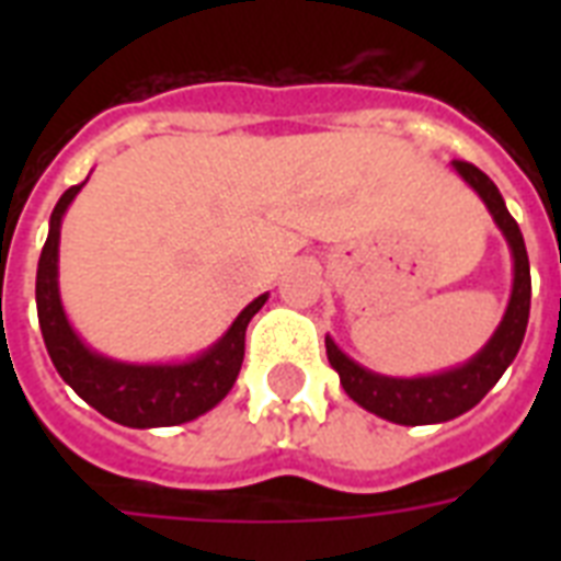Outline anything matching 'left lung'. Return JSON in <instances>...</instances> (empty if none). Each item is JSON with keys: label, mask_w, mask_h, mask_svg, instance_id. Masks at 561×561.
Listing matches in <instances>:
<instances>
[{"label": "left lung", "mask_w": 561, "mask_h": 561, "mask_svg": "<svg viewBox=\"0 0 561 561\" xmlns=\"http://www.w3.org/2000/svg\"><path fill=\"white\" fill-rule=\"evenodd\" d=\"M451 165L480 194V201L486 203L497 229L504 232L506 244L513 250V294H510L504 320L489 337L486 346L462 367L436 375H419V378H390V375L369 373L355 364L350 355L337 350L332 337H325V355L341 375L346 396L358 401L364 410L396 425H436L474 408L515 360L522 350L524 332H527V320H530V259H527L522 229L506 209L495 183L478 165L462 160H454Z\"/></svg>", "instance_id": "8db88e82"}]
</instances>
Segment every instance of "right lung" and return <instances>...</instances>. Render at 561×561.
<instances>
[{
    "instance_id": "1",
    "label": "right lung",
    "mask_w": 561,
    "mask_h": 561,
    "mask_svg": "<svg viewBox=\"0 0 561 561\" xmlns=\"http://www.w3.org/2000/svg\"><path fill=\"white\" fill-rule=\"evenodd\" d=\"M81 186L66 188L57 201L37 264V317L48 358L87 404L118 425L171 427L192 422L232 390L244 360L247 323L264 306L267 294L255 297L215 346L183 364H125L92 352L66 320L57 288L60 220Z\"/></svg>"
}]
</instances>
